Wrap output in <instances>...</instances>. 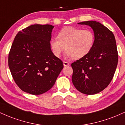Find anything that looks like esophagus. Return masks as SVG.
<instances>
[{
    "label": "esophagus",
    "instance_id": "1",
    "mask_svg": "<svg viewBox=\"0 0 125 125\" xmlns=\"http://www.w3.org/2000/svg\"><path fill=\"white\" fill-rule=\"evenodd\" d=\"M63 65H64V66H68V65H70L69 62H67V61H63Z\"/></svg>",
    "mask_w": 125,
    "mask_h": 125
}]
</instances>
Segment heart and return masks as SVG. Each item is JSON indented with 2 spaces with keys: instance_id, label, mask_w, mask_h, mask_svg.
Returning <instances> with one entry per match:
<instances>
[{
  "instance_id": "heart-1",
  "label": "heart",
  "mask_w": 125,
  "mask_h": 125,
  "mask_svg": "<svg viewBox=\"0 0 125 125\" xmlns=\"http://www.w3.org/2000/svg\"><path fill=\"white\" fill-rule=\"evenodd\" d=\"M94 39V35L92 31L67 26L58 32L57 38L51 40L50 47L56 57L61 56L65 47L67 57L79 60L92 50Z\"/></svg>"
}]
</instances>
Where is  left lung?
<instances>
[{"mask_svg":"<svg viewBox=\"0 0 125 125\" xmlns=\"http://www.w3.org/2000/svg\"><path fill=\"white\" fill-rule=\"evenodd\" d=\"M78 23L91 26L95 39L89 54L71 64L72 81L81 93L95 94L107 87L115 73L118 62L115 38L111 31L96 21Z\"/></svg>","mask_w":125,"mask_h":125,"instance_id":"obj_1","label":"left lung"}]
</instances>
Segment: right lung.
Returning a JSON list of instances; mask_svg holds the SVG:
<instances>
[{"label": "right lung", "mask_w": 125, "mask_h": 125, "mask_svg": "<svg viewBox=\"0 0 125 125\" xmlns=\"http://www.w3.org/2000/svg\"><path fill=\"white\" fill-rule=\"evenodd\" d=\"M53 28L51 25H32L19 31L14 39L8 65L15 82L26 93L39 95L47 92L64 67L51 50Z\"/></svg>", "instance_id": "add662e5"}]
</instances>
